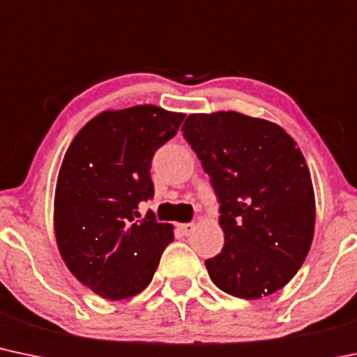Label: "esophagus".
I'll use <instances>...</instances> for the list:
<instances>
[{"mask_svg":"<svg viewBox=\"0 0 357 357\" xmlns=\"http://www.w3.org/2000/svg\"><path fill=\"white\" fill-rule=\"evenodd\" d=\"M178 229L181 230V232L185 234V236H190V234L195 230V223H179Z\"/></svg>","mask_w":357,"mask_h":357,"instance_id":"34e87169","label":"esophagus"}]
</instances>
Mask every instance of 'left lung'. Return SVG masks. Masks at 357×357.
Listing matches in <instances>:
<instances>
[{
    "mask_svg": "<svg viewBox=\"0 0 357 357\" xmlns=\"http://www.w3.org/2000/svg\"><path fill=\"white\" fill-rule=\"evenodd\" d=\"M181 130L220 203L225 244L205 261L211 281L245 300L281 289L315 230L310 171L296 142L280 125L237 112L190 115Z\"/></svg>",
    "mask_w": 357,
    "mask_h": 357,
    "instance_id": "left-lung-1",
    "label": "left lung"
}]
</instances>
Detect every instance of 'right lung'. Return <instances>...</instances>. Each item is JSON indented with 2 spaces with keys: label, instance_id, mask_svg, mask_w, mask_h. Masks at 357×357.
<instances>
[{
  "label": "right lung",
  "instance_id": "right-lung-1",
  "mask_svg": "<svg viewBox=\"0 0 357 357\" xmlns=\"http://www.w3.org/2000/svg\"><path fill=\"white\" fill-rule=\"evenodd\" d=\"M185 120L139 105L103 112L84 125L66 152L54 199V229L69 271L108 300L135 296L152 281L172 225L139 203L154 197L151 162Z\"/></svg>",
  "mask_w": 357,
  "mask_h": 357
}]
</instances>
